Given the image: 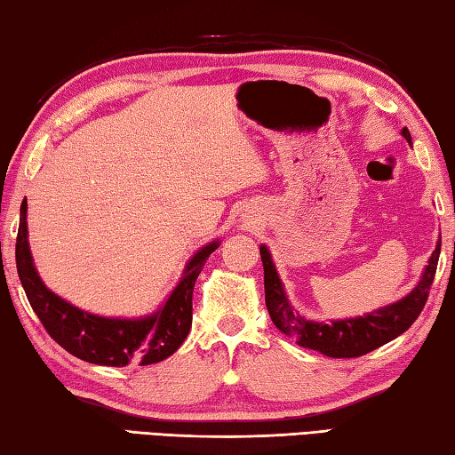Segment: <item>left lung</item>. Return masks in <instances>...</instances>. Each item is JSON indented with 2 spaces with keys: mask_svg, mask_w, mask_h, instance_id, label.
<instances>
[{
  "mask_svg": "<svg viewBox=\"0 0 455 455\" xmlns=\"http://www.w3.org/2000/svg\"><path fill=\"white\" fill-rule=\"evenodd\" d=\"M403 136L406 138L408 144L412 146V138L408 128L403 130ZM440 246L442 238L438 240V244H435V251L430 256L428 266L424 268L420 282L416 283V288L408 293V296L398 299L396 304L371 311V314L363 317L339 319V322L331 323H317L307 322V319L296 314V309L290 306L268 248L262 244L260 258L264 266L266 307H268V314L274 325L278 327L282 333L293 337L299 347L319 351L322 355H327V357L333 359L361 357V355H367L379 349L380 345L396 339V337L403 335L406 329L416 322V317L420 315V311L426 306V299H428L435 268H438Z\"/></svg>",
  "mask_w": 455,
  "mask_h": 455,
  "instance_id": "obj_1",
  "label": "left lung"
}]
</instances>
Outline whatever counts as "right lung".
I'll use <instances>...</instances> for the list:
<instances>
[{
    "instance_id": "obj_1",
    "label": "right lung",
    "mask_w": 455,
    "mask_h": 455,
    "mask_svg": "<svg viewBox=\"0 0 455 455\" xmlns=\"http://www.w3.org/2000/svg\"><path fill=\"white\" fill-rule=\"evenodd\" d=\"M219 248V240L203 246L154 315L140 319L100 317L88 314L51 291L35 270L27 240V201L21 203L17 230L15 262L21 286L43 327L62 349L75 357L104 367L154 364L180 349L193 322V288L207 258Z\"/></svg>"
}]
</instances>
